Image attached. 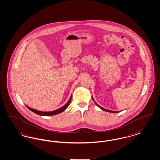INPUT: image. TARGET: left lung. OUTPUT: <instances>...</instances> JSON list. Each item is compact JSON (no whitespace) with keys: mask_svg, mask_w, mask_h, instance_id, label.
Wrapping results in <instances>:
<instances>
[{"mask_svg":"<svg viewBox=\"0 0 160 160\" xmlns=\"http://www.w3.org/2000/svg\"><path fill=\"white\" fill-rule=\"evenodd\" d=\"M93 101H94V100H93ZM94 102H95V103L96 105H97V106H98V107H99L100 108L102 109L103 110V111H107V112H114V113H115V112H118V111H109V110H108V109H106L103 108L102 107H100L99 105H98V104L96 103V102H95V101H94Z\"/></svg>","mask_w":160,"mask_h":160,"instance_id":"1","label":"left lung"}]
</instances>
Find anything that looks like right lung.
<instances>
[{
    "mask_svg": "<svg viewBox=\"0 0 160 160\" xmlns=\"http://www.w3.org/2000/svg\"><path fill=\"white\" fill-rule=\"evenodd\" d=\"M71 101V96L70 98V99H69V101H68V102L67 103L62 107H61V108L58 109L57 110H55V111H50V112H42V111H38V110H36V109L31 108L30 107H28L27 105H26V107H27L29 109L30 111H32L33 112H34V113H36V114H38V115H44V116H50V115H56V114H59V113H61V112H63L64 110L68 107V105H69Z\"/></svg>",
    "mask_w": 160,
    "mask_h": 160,
    "instance_id": "obj_1",
    "label": "right lung"
}]
</instances>
